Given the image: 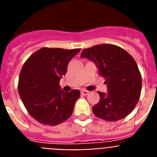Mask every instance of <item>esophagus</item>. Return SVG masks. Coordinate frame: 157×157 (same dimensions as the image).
Masks as SVG:
<instances>
[{"label":"esophagus","mask_w":157,"mask_h":157,"mask_svg":"<svg viewBox=\"0 0 157 157\" xmlns=\"http://www.w3.org/2000/svg\"><path fill=\"white\" fill-rule=\"evenodd\" d=\"M81 94H82V95L86 96L89 94V91L86 90H81Z\"/></svg>","instance_id":"esophagus-1"}]
</instances>
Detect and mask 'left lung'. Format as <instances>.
Here are the masks:
<instances>
[{"label":"left lung","instance_id":"1","mask_svg":"<svg viewBox=\"0 0 157 157\" xmlns=\"http://www.w3.org/2000/svg\"><path fill=\"white\" fill-rule=\"evenodd\" d=\"M81 57L97 65L98 74L105 78L109 92H98L100 101L92 108L97 117L115 122L131 113L140 98L141 75L134 58L121 47L112 44L84 48Z\"/></svg>","mask_w":157,"mask_h":157}]
</instances>
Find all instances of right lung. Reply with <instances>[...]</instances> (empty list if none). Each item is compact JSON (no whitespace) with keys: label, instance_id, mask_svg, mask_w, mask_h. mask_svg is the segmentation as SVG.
Instances as JSON below:
<instances>
[{"label":"right lung","instance_id":"add662e5","mask_svg":"<svg viewBox=\"0 0 157 157\" xmlns=\"http://www.w3.org/2000/svg\"><path fill=\"white\" fill-rule=\"evenodd\" d=\"M80 49L44 47L23 65L18 83L19 96L29 114L43 125H58L71 116L80 91L63 92L59 83L69 61Z\"/></svg>","mask_w":157,"mask_h":157}]
</instances>
